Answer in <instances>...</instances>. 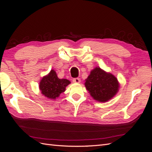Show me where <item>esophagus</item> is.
<instances>
[{
  "label": "esophagus",
  "instance_id": "34e87169",
  "mask_svg": "<svg viewBox=\"0 0 152 152\" xmlns=\"http://www.w3.org/2000/svg\"><path fill=\"white\" fill-rule=\"evenodd\" d=\"M73 82H75V83H79V82H80V79H79V78H75V79H73Z\"/></svg>",
  "mask_w": 152,
  "mask_h": 152
}]
</instances>
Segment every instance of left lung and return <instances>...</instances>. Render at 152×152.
Segmentation results:
<instances>
[{
	"instance_id": "8db88e82",
	"label": "left lung",
	"mask_w": 152,
	"mask_h": 152,
	"mask_svg": "<svg viewBox=\"0 0 152 152\" xmlns=\"http://www.w3.org/2000/svg\"><path fill=\"white\" fill-rule=\"evenodd\" d=\"M85 80V86L90 95L94 99L103 103L114 97L120 86L115 77L99 67L94 68Z\"/></svg>"
}]
</instances>
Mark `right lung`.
<instances>
[{
    "instance_id": "obj_1",
    "label": "right lung",
    "mask_w": 152,
    "mask_h": 152,
    "mask_svg": "<svg viewBox=\"0 0 152 152\" xmlns=\"http://www.w3.org/2000/svg\"><path fill=\"white\" fill-rule=\"evenodd\" d=\"M70 84L67 79H59L56 72L51 70L47 75L42 77L39 83V89L44 96L50 99H56L65 91L66 87Z\"/></svg>"
}]
</instances>
